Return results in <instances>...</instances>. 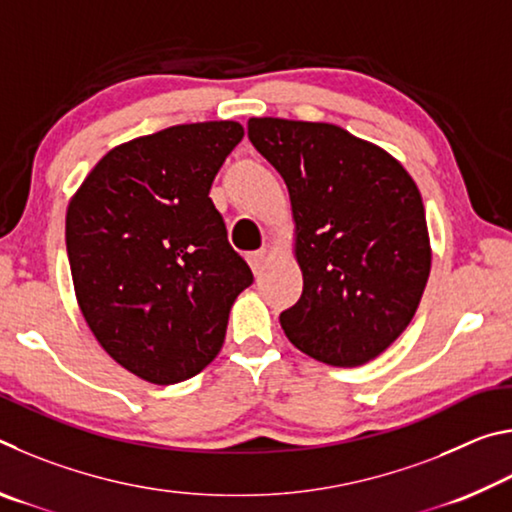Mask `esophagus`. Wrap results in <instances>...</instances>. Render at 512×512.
<instances>
[{
	"mask_svg": "<svg viewBox=\"0 0 512 512\" xmlns=\"http://www.w3.org/2000/svg\"><path fill=\"white\" fill-rule=\"evenodd\" d=\"M266 259H268V250L266 248H259V250H255V253H248V264H250V268H253L255 275L264 271Z\"/></svg>",
	"mask_w": 512,
	"mask_h": 512,
	"instance_id": "obj_1",
	"label": "esophagus"
}]
</instances>
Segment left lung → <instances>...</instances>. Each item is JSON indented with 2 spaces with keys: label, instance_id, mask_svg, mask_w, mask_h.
Masks as SVG:
<instances>
[{
  "label": "left lung",
  "instance_id": "1",
  "mask_svg": "<svg viewBox=\"0 0 512 512\" xmlns=\"http://www.w3.org/2000/svg\"><path fill=\"white\" fill-rule=\"evenodd\" d=\"M248 140L287 183L302 296L287 339L329 366H361L411 323L431 248L422 196L400 162L332 124L248 119Z\"/></svg>",
  "mask_w": 512,
  "mask_h": 512
}]
</instances>
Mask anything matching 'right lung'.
<instances>
[{
	"label": "right lung",
	"mask_w": 512,
	"mask_h": 512,
	"mask_svg": "<svg viewBox=\"0 0 512 512\" xmlns=\"http://www.w3.org/2000/svg\"><path fill=\"white\" fill-rule=\"evenodd\" d=\"M237 121L137 137L103 155L67 207L79 307L119 366L178 384L219 354L253 271L228 244L210 187L241 142Z\"/></svg>",
	"instance_id": "right-lung-1"
}]
</instances>
